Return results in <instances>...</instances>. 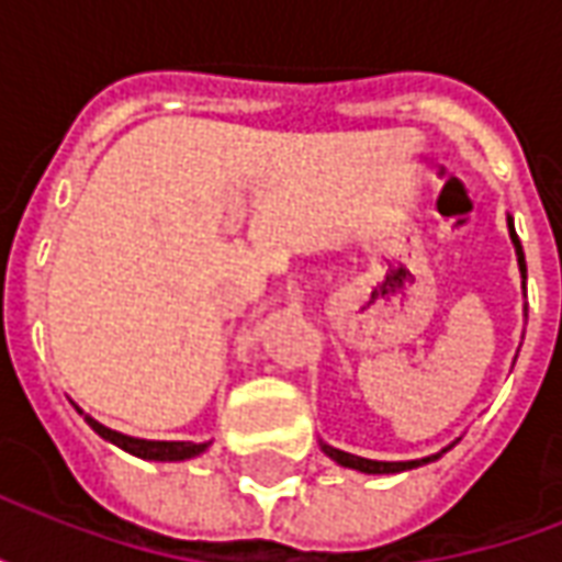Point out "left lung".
I'll list each match as a JSON object with an SVG mask.
<instances>
[{"mask_svg":"<svg viewBox=\"0 0 562 562\" xmlns=\"http://www.w3.org/2000/svg\"><path fill=\"white\" fill-rule=\"evenodd\" d=\"M508 237H512V246H515V256H518V270H520V280L527 282V261H524V246H520L518 234H515V220L508 216ZM527 289V285H524ZM318 446L322 451L328 454L334 463H340V467H349V470H358V472H367V475H394V472H406V470H415V467H424V463H434L446 454L448 448L454 446H446L442 451H436V454H427V458H418V460H370V458H358V454H349V451H340V448L328 446V442H322L318 439Z\"/></svg>","mask_w":562,"mask_h":562,"instance_id":"8db88e82","label":"left lung"}]
</instances>
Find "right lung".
Masks as SVG:
<instances>
[{
  "label": "right lung",
  "instance_id": "1",
  "mask_svg": "<svg viewBox=\"0 0 562 562\" xmlns=\"http://www.w3.org/2000/svg\"><path fill=\"white\" fill-rule=\"evenodd\" d=\"M83 415V422L90 424L95 434L108 439V442H114L116 448H123L128 454H135L140 460H161V463H177V460H189L198 458V454H204L210 448V442H165V439H138V436H126L120 434V430H111V427H104L102 422H95L92 415H87L83 409H78Z\"/></svg>",
  "mask_w": 562,
  "mask_h": 562
}]
</instances>
